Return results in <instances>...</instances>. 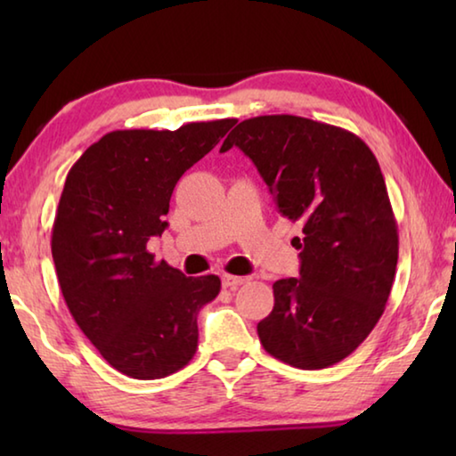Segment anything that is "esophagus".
Returning <instances> with one entry per match:
<instances>
[{"label": "esophagus", "instance_id": "obj_1", "mask_svg": "<svg viewBox=\"0 0 456 456\" xmlns=\"http://www.w3.org/2000/svg\"><path fill=\"white\" fill-rule=\"evenodd\" d=\"M223 288L225 289H237L239 285H243L247 280L245 277H239V275H223Z\"/></svg>", "mask_w": 456, "mask_h": 456}]
</instances>
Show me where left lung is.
<instances>
[{"label":"left lung","instance_id":"left-lung-1","mask_svg":"<svg viewBox=\"0 0 456 456\" xmlns=\"http://www.w3.org/2000/svg\"><path fill=\"white\" fill-rule=\"evenodd\" d=\"M231 146L304 233L291 241L299 277L273 283L261 344L289 366H334L374 330L395 281L398 229L380 165L356 134L291 114L239 122L221 152Z\"/></svg>","mask_w":456,"mask_h":456}]
</instances>
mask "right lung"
Wrapping results in <instances>:
<instances>
[{"mask_svg": "<svg viewBox=\"0 0 456 456\" xmlns=\"http://www.w3.org/2000/svg\"><path fill=\"white\" fill-rule=\"evenodd\" d=\"M235 118L176 130H114L66 176L52 257L68 310L108 364L136 380L184 368L199 342L197 314L217 275L187 277L146 249L168 227L176 181L215 149Z\"/></svg>", "mask_w": 456, "mask_h": 456, "instance_id": "1", "label": "right lung"}]
</instances>
